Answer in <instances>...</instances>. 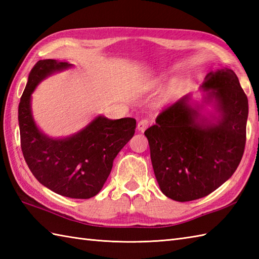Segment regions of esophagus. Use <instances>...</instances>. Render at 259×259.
Listing matches in <instances>:
<instances>
[{"instance_id": "esophagus-1", "label": "esophagus", "mask_w": 259, "mask_h": 259, "mask_svg": "<svg viewBox=\"0 0 259 259\" xmlns=\"http://www.w3.org/2000/svg\"><path fill=\"white\" fill-rule=\"evenodd\" d=\"M149 120L148 119H142V120H140L139 122H138V124H137V129H138L139 131H145L148 126H149Z\"/></svg>"}]
</instances>
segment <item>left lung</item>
<instances>
[{
	"label": "left lung",
	"mask_w": 259,
	"mask_h": 259,
	"mask_svg": "<svg viewBox=\"0 0 259 259\" xmlns=\"http://www.w3.org/2000/svg\"><path fill=\"white\" fill-rule=\"evenodd\" d=\"M203 101L213 103L217 117L208 119L185 96L158 115L145 131L158 185L176 201L211 194L236 171L243 158L248 99L233 70L209 72L201 85Z\"/></svg>",
	"instance_id": "obj_1"
}]
</instances>
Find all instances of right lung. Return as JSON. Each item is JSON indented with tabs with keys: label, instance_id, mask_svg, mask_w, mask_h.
<instances>
[{
	"label": "right lung",
	"instance_id": "add662e5",
	"mask_svg": "<svg viewBox=\"0 0 259 259\" xmlns=\"http://www.w3.org/2000/svg\"><path fill=\"white\" fill-rule=\"evenodd\" d=\"M71 67L69 62L47 59L31 70L19 104L21 148L38 183L64 197L89 199L102 189L114 158L134 137L136 120L98 115L67 138H50L41 133L32 115L31 95L47 76Z\"/></svg>",
	"mask_w": 259,
	"mask_h": 259
}]
</instances>
